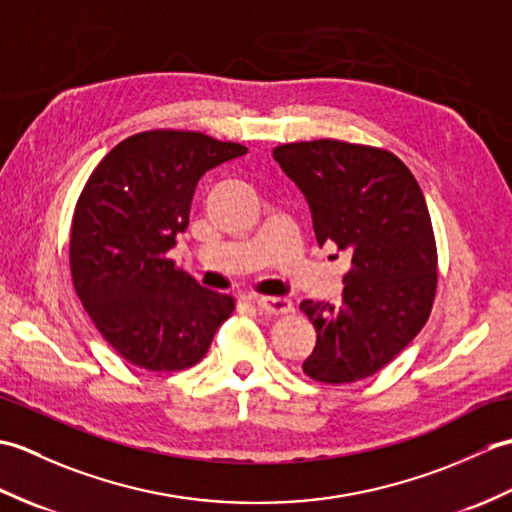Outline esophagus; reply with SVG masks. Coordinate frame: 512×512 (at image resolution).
Listing matches in <instances>:
<instances>
[{
  "mask_svg": "<svg viewBox=\"0 0 512 512\" xmlns=\"http://www.w3.org/2000/svg\"><path fill=\"white\" fill-rule=\"evenodd\" d=\"M255 306L268 317H279V314L292 312V301L286 297H259L255 299Z\"/></svg>",
  "mask_w": 512,
  "mask_h": 512,
  "instance_id": "esophagus-1",
  "label": "esophagus"
}]
</instances>
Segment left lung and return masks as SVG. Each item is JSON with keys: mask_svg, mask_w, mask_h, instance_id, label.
I'll return each mask as SVG.
<instances>
[{"mask_svg": "<svg viewBox=\"0 0 512 512\" xmlns=\"http://www.w3.org/2000/svg\"><path fill=\"white\" fill-rule=\"evenodd\" d=\"M306 195L319 246L352 255L343 306L301 301L317 330L303 372L325 385L374 376L416 339L438 288L427 202L405 162L387 149L308 140L273 149Z\"/></svg>", "mask_w": 512, "mask_h": 512, "instance_id": "8db88e82", "label": "left lung"}]
</instances>
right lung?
Segmentation results:
<instances>
[{"mask_svg": "<svg viewBox=\"0 0 512 512\" xmlns=\"http://www.w3.org/2000/svg\"><path fill=\"white\" fill-rule=\"evenodd\" d=\"M200 132L151 129L125 138L85 182L74 206L70 273L96 330L127 363L180 372L200 363L235 299L169 259L189 226L195 184L246 154Z\"/></svg>", "mask_w": 512, "mask_h": 512, "instance_id": "add662e5", "label": "right lung"}]
</instances>
